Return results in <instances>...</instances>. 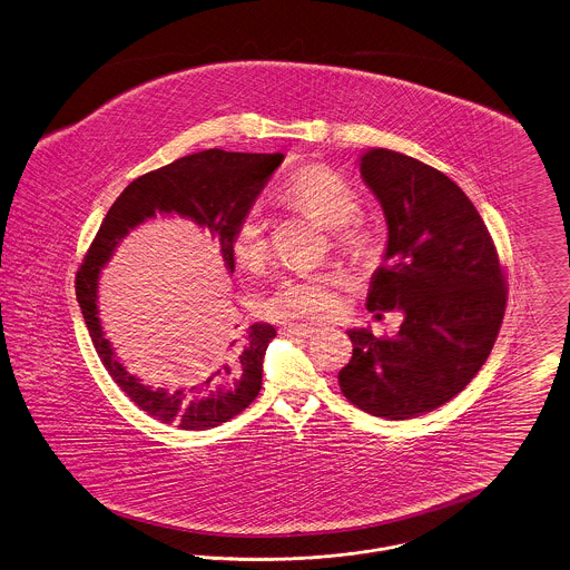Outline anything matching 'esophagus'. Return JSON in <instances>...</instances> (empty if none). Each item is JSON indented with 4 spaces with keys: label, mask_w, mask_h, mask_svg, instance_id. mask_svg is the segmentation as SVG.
Instances as JSON below:
<instances>
[{
    "label": "esophagus",
    "mask_w": 570,
    "mask_h": 570,
    "mask_svg": "<svg viewBox=\"0 0 570 570\" xmlns=\"http://www.w3.org/2000/svg\"><path fill=\"white\" fill-rule=\"evenodd\" d=\"M282 334L284 335H297V337H312V335L318 334L316 327H309V325H297V323H288L282 327Z\"/></svg>",
    "instance_id": "34e87169"
}]
</instances>
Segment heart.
<instances>
[{
	"label": "heart",
	"mask_w": 570,
	"mask_h": 570,
	"mask_svg": "<svg viewBox=\"0 0 570 570\" xmlns=\"http://www.w3.org/2000/svg\"><path fill=\"white\" fill-rule=\"evenodd\" d=\"M282 198L293 208L334 230L335 245L351 256H368L372 233L353 219L360 213V194L342 176L327 168L303 169L284 187ZM267 219L261 206H252L236 224L233 254L240 267H258L267 256ZM340 277L335 273L293 275L268 295L265 312L273 318L323 321L340 307Z\"/></svg>",
	"instance_id": "obj_1"
}]
</instances>
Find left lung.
Instances as JSON below:
<instances>
[{
  "label": "left lung",
  "instance_id": "obj_1",
  "mask_svg": "<svg viewBox=\"0 0 570 570\" xmlns=\"http://www.w3.org/2000/svg\"><path fill=\"white\" fill-rule=\"evenodd\" d=\"M360 171L387 222L383 267L370 279V312L401 309V332L348 330L353 357L342 394L385 420L429 413L465 390L502 327L505 277L480 213L443 171L370 148Z\"/></svg>",
  "mask_w": 570,
  "mask_h": 570
}]
</instances>
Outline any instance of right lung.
<instances>
[{
	"mask_svg": "<svg viewBox=\"0 0 570 570\" xmlns=\"http://www.w3.org/2000/svg\"><path fill=\"white\" fill-rule=\"evenodd\" d=\"M284 161L282 153L252 155L210 148L148 171L118 196L102 219L81 267L77 302L102 366L116 385L161 424L180 431H206L233 420L256 401L263 387V362L275 330L254 323L228 342H215L213 353L194 372L189 385L176 390L144 385L116 357L99 316V277L122 238L148 219L180 217L206 230L217 243L228 273H235L233 236L236 224L254 206L271 174Z\"/></svg>",
	"mask_w": 570,
	"mask_h": 570,
	"instance_id": "right-lung-1",
	"label": "right lung"
}]
</instances>
